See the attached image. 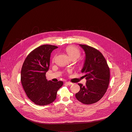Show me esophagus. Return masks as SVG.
Instances as JSON below:
<instances>
[{
	"label": "esophagus",
	"instance_id": "1",
	"mask_svg": "<svg viewBox=\"0 0 132 132\" xmlns=\"http://www.w3.org/2000/svg\"><path fill=\"white\" fill-rule=\"evenodd\" d=\"M65 83H66V84H67V85H72V84H73L72 83H71V82H66Z\"/></svg>",
	"mask_w": 132,
	"mask_h": 132
}]
</instances>
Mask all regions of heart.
<instances>
[{"label":"heart","instance_id":"heart-1","mask_svg":"<svg viewBox=\"0 0 132 132\" xmlns=\"http://www.w3.org/2000/svg\"><path fill=\"white\" fill-rule=\"evenodd\" d=\"M66 51L70 57V58L72 60H76L78 59L81 54V52L79 49L73 46L67 47L66 48Z\"/></svg>","mask_w":132,"mask_h":132}]
</instances>
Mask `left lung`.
I'll return each instance as SVG.
<instances>
[{
	"mask_svg": "<svg viewBox=\"0 0 132 132\" xmlns=\"http://www.w3.org/2000/svg\"><path fill=\"white\" fill-rule=\"evenodd\" d=\"M85 53V60L81 70L85 73V85L78 83L80 90L75 96L84 104L90 105L99 101L106 93L109 83L110 70L102 53L94 48L79 45Z\"/></svg>",
	"mask_w": 132,
	"mask_h": 132,
	"instance_id": "left-lung-1",
	"label": "left lung"
}]
</instances>
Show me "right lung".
I'll list each match as a JSON object with an SVG mask.
<instances>
[{
    "label": "right lung",
    "mask_w": 132,
    "mask_h": 132,
    "mask_svg": "<svg viewBox=\"0 0 132 132\" xmlns=\"http://www.w3.org/2000/svg\"><path fill=\"white\" fill-rule=\"evenodd\" d=\"M57 47L44 45L32 50L25 59L21 72V81L27 97L34 104L45 106L53 102L63 84L59 81H48L46 73L50 66L51 53Z\"/></svg>",
    "instance_id": "right-lung-1"
}]
</instances>
